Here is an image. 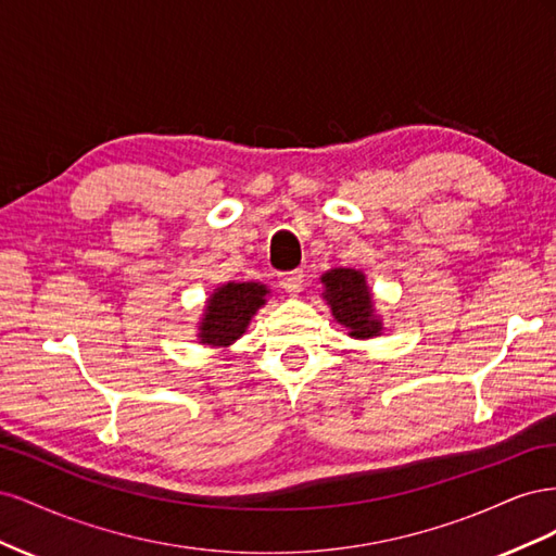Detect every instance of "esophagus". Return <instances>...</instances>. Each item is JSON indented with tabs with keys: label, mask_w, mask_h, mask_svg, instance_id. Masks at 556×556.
<instances>
[{
	"label": "esophagus",
	"mask_w": 556,
	"mask_h": 556,
	"mask_svg": "<svg viewBox=\"0 0 556 556\" xmlns=\"http://www.w3.org/2000/svg\"><path fill=\"white\" fill-rule=\"evenodd\" d=\"M280 288L288 292L290 296H296L301 292V288H304V271H290V274H280L278 278Z\"/></svg>",
	"instance_id": "34e87169"
}]
</instances>
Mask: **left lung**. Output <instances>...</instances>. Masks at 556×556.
Segmentation results:
<instances>
[{"label": "left lung", "instance_id": "1", "mask_svg": "<svg viewBox=\"0 0 556 556\" xmlns=\"http://www.w3.org/2000/svg\"><path fill=\"white\" fill-rule=\"evenodd\" d=\"M325 299L329 301L333 317L350 329L355 339H368L380 331V323L374 319L371 292L366 280L355 268H333L323 276Z\"/></svg>", "mask_w": 556, "mask_h": 556}]
</instances>
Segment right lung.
<instances>
[{
	"label": "right lung",
	"instance_id": "right-lung-1",
	"mask_svg": "<svg viewBox=\"0 0 556 556\" xmlns=\"http://www.w3.org/2000/svg\"><path fill=\"white\" fill-rule=\"evenodd\" d=\"M266 288L257 282H227L206 306L201 323V343L227 345L245 331L250 317L264 304Z\"/></svg>",
	"mask_w": 556,
	"mask_h": 556
}]
</instances>
